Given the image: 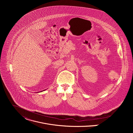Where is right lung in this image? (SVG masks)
<instances>
[{"label": "right lung", "instance_id": "obj_1", "mask_svg": "<svg viewBox=\"0 0 133 133\" xmlns=\"http://www.w3.org/2000/svg\"><path fill=\"white\" fill-rule=\"evenodd\" d=\"M44 90H43V91H44ZM41 91V92H42V91Z\"/></svg>", "mask_w": 133, "mask_h": 133}]
</instances>
